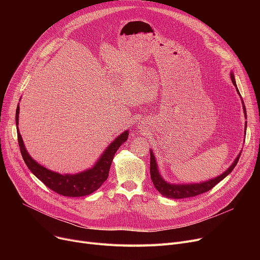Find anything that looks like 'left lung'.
I'll return each instance as SVG.
<instances>
[{
  "label": "left lung",
  "instance_id": "1",
  "mask_svg": "<svg viewBox=\"0 0 260 260\" xmlns=\"http://www.w3.org/2000/svg\"><path fill=\"white\" fill-rule=\"evenodd\" d=\"M231 79H232V82H233V84L236 86V82H235V78H234L233 73H231ZM236 90H237L238 94L240 95V92H239L237 87H236ZM242 103H243V101H242ZM243 112H244L245 117H247V111H245V108H244V104H243ZM245 129H247V122H245ZM149 153H151V171H149V172H151L152 181H153L155 187L157 188V190L161 195L166 196L167 198H172V199H182V198H188V197H195L197 195H200V194L208 192V190L213 188L217 183H219L222 179L225 178V177L232 171L234 170V168L236 167L237 162L239 160V157H240V154H239L237 156V158L234 160V162L232 163V166L224 173H222L220 176L215 177L214 179H210V180L203 181V182H200V183L172 184L170 182H167L161 177L152 149L149 151Z\"/></svg>",
  "mask_w": 260,
  "mask_h": 260
}]
</instances>
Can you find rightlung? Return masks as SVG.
Returning <instances> with one entry per match:
<instances>
[{
    "mask_svg": "<svg viewBox=\"0 0 260 260\" xmlns=\"http://www.w3.org/2000/svg\"><path fill=\"white\" fill-rule=\"evenodd\" d=\"M19 113L20 107L18 105L16 112V124L18 133V142L24 162L38 179L42 181L47 187L52 189L53 192H56L62 196L82 197L89 195L93 193L94 190H97L107 179L109 169H111L114 156L118 151V148L121 146L122 143H124L127 140L128 137V131L123 132L120 136H118L105 149L101 157L91 169L75 175H61L39 165L27 153L18 127Z\"/></svg>",
    "mask_w": 260,
    "mask_h": 260,
    "instance_id": "add662e5",
    "label": "right lung"
}]
</instances>
